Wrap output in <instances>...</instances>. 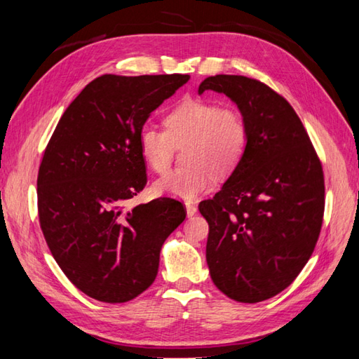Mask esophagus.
<instances>
[{"label":"esophagus","instance_id":"34e87169","mask_svg":"<svg viewBox=\"0 0 359 359\" xmlns=\"http://www.w3.org/2000/svg\"><path fill=\"white\" fill-rule=\"evenodd\" d=\"M185 208H187V216H188V217L194 216L196 212H197V207H196L194 203H191V202H187V203H185Z\"/></svg>","mask_w":359,"mask_h":359}]
</instances>
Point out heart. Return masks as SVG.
<instances>
[{
    "label": "heart",
    "mask_w": 359,
    "mask_h": 359,
    "mask_svg": "<svg viewBox=\"0 0 359 359\" xmlns=\"http://www.w3.org/2000/svg\"><path fill=\"white\" fill-rule=\"evenodd\" d=\"M162 131L144 125L139 131V151L152 171L163 172L170 166L175 147H185V168L168 171L154 182L160 196L194 199L215 185V172L231 174L247 151L248 126L234 108L216 102L184 98L165 116Z\"/></svg>",
    "instance_id": "obj_1"
}]
</instances>
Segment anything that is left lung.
Here are the masks:
<instances>
[{
  "label": "left lung",
  "mask_w": 359,
  "mask_h": 359,
  "mask_svg": "<svg viewBox=\"0 0 359 359\" xmlns=\"http://www.w3.org/2000/svg\"><path fill=\"white\" fill-rule=\"evenodd\" d=\"M238 104L248 126L243 158L222 189L199 205L210 225L207 264L215 285L238 302L285 290L321 231L324 172L309 134L284 97L243 75L205 79Z\"/></svg>",
  "instance_id": "obj_1"
}]
</instances>
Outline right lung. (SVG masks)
Instances as JSON below:
<instances>
[{
    "mask_svg": "<svg viewBox=\"0 0 359 359\" xmlns=\"http://www.w3.org/2000/svg\"><path fill=\"white\" fill-rule=\"evenodd\" d=\"M189 75L106 74L60 118L38 171V217L50 253L72 284L97 301L128 302L158 271L160 250L187 217L160 197L126 210L147 185L139 131Z\"/></svg>",
    "mask_w": 359,
    "mask_h": 359,
    "instance_id": "add662e5",
    "label": "right lung"
}]
</instances>
